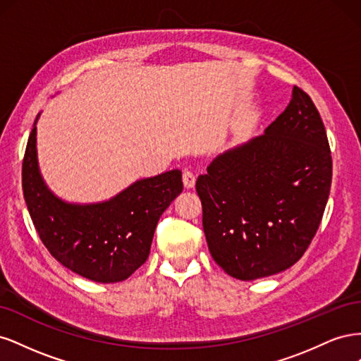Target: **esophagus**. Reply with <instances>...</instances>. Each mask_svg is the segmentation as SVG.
Listing matches in <instances>:
<instances>
[{"label":"esophagus","mask_w":361,"mask_h":361,"mask_svg":"<svg viewBox=\"0 0 361 361\" xmlns=\"http://www.w3.org/2000/svg\"><path fill=\"white\" fill-rule=\"evenodd\" d=\"M182 180H183L185 188H188V190H190V188H194V185H195V176H194L192 171L185 170L183 174H182Z\"/></svg>","instance_id":"34e87169"}]
</instances>
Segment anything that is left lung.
<instances>
[{
	"instance_id": "8db88e82",
	"label": "left lung",
	"mask_w": 361,
	"mask_h": 361,
	"mask_svg": "<svg viewBox=\"0 0 361 361\" xmlns=\"http://www.w3.org/2000/svg\"><path fill=\"white\" fill-rule=\"evenodd\" d=\"M195 182L211 256L228 276L256 280L290 268L321 224L333 164L310 96L292 89L264 134L216 155Z\"/></svg>"
}]
</instances>
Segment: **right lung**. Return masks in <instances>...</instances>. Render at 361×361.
Instances as JSON below:
<instances>
[{"mask_svg": "<svg viewBox=\"0 0 361 361\" xmlns=\"http://www.w3.org/2000/svg\"><path fill=\"white\" fill-rule=\"evenodd\" d=\"M37 114L23 162L30 216L49 253L63 267L97 283L126 280L145 264L159 216L183 190L182 171L138 179L114 197L71 203L54 194L37 159Z\"/></svg>", "mask_w": 361, "mask_h": 361, "instance_id": "add662e5", "label": "right lung"}]
</instances>
